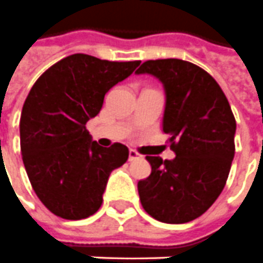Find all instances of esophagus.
<instances>
[{
    "instance_id": "1",
    "label": "esophagus",
    "mask_w": 263,
    "mask_h": 263,
    "mask_svg": "<svg viewBox=\"0 0 263 263\" xmlns=\"http://www.w3.org/2000/svg\"><path fill=\"white\" fill-rule=\"evenodd\" d=\"M143 156H141L140 153H137L136 150H128V160L130 161H133V160H137V158H141Z\"/></svg>"
}]
</instances>
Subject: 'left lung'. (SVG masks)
<instances>
[{
    "mask_svg": "<svg viewBox=\"0 0 263 263\" xmlns=\"http://www.w3.org/2000/svg\"><path fill=\"white\" fill-rule=\"evenodd\" d=\"M136 73L163 82V132L174 160L146 156L152 174L137 184L154 219L184 224L202 215L222 193L235 154L236 122L228 99L206 70L181 59L146 61Z\"/></svg>",
    "mask_w": 263,
    "mask_h": 263,
    "instance_id": "obj_1",
    "label": "left lung"
}]
</instances>
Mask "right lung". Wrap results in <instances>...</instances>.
<instances>
[{"label": "right lung", "mask_w": 263, "mask_h": 263, "mask_svg": "<svg viewBox=\"0 0 263 263\" xmlns=\"http://www.w3.org/2000/svg\"><path fill=\"white\" fill-rule=\"evenodd\" d=\"M139 65L69 55L46 69L28 93L20 120L22 161L35 194L57 217L93 215L110 173L127 161V147H100L86 122L99 115L109 89Z\"/></svg>", "instance_id": "add662e5"}]
</instances>
